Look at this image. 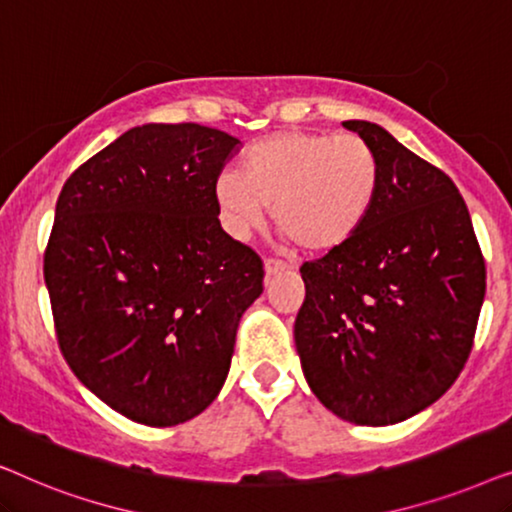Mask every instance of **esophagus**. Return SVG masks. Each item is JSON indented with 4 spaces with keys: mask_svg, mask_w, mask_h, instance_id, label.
<instances>
[{
    "mask_svg": "<svg viewBox=\"0 0 512 512\" xmlns=\"http://www.w3.org/2000/svg\"><path fill=\"white\" fill-rule=\"evenodd\" d=\"M286 270V263H282V261H275V258H268V261H265V277H275V275H279V272H284Z\"/></svg>",
    "mask_w": 512,
    "mask_h": 512,
    "instance_id": "1",
    "label": "esophagus"
}]
</instances>
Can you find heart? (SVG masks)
Here are the masks:
<instances>
[{
    "label": "heart",
    "instance_id": "heart-1",
    "mask_svg": "<svg viewBox=\"0 0 512 512\" xmlns=\"http://www.w3.org/2000/svg\"><path fill=\"white\" fill-rule=\"evenodd\" d=\"M380 191V160L359 135L284 130L256 142L240 170H223L214 195L235 233H247L272 207V221L307 254L354 240Z\"/></svg>",
    "mask_w": 512,
    "mask_h": 512
}]
</instances>
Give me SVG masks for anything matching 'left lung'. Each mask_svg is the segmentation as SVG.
<instances>
[{"label": "left lung", "instance_id": "8db88e82", "mask_svg": "<svg viewBox=\"0 0 512 512\" xmlns=\"http://www.w3.org/2000/svg\"><path fill=\"white\" fill-rule=\"evenodd\" d=\"M380 160L359 235L303 263L293 338L305 380L333 415L403 422L436 403L471 354L485 258L454 181L382 125L345 121Z\"/></svg>", "mask_w": 512, "mask_h": 512}]
</instances>
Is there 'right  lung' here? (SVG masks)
<instances>
[{"mask_svg":"<svg viewBox=\"0 0 512 512\" xmlns=\"http://www.w3.org/2000/svg\"><path fill=\"white\" fill-rule=\"evenodd\" d=\"M240 139L198 123L123 132L62 186L44 254L60 352L146 426L219 396L263 261L221 228L214 184Z\"/></svg>","mask_w":512,"mask_h":512,"instance_id":"1","label":"right lung"}]
</instances>
